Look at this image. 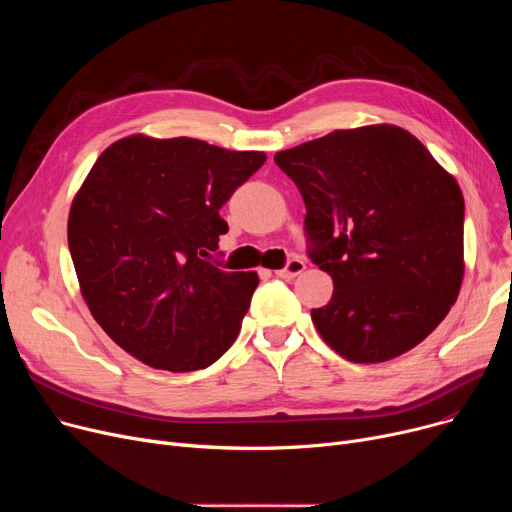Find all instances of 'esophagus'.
I'll use <instances>...</instances> for the list:
<instances>
[{"label": "esophagus", "mask_w": 512, "mask_h": 512, "mask_svg": "<svg viewBox=\"0 0 512 512\" xmlns=\"http://www.w3.org/2000/svg\"><path fill=\"white\" fill-rule=\"evenodd\" d=\"M305 267H307V265H305L303 259H290V261L286 263V267H282V270L276 272V276L282 278V280H292V278H297L299 274H303Z\"/></svg>", "instance_id": "34e87169"}]
</instances>
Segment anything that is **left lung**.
I'll use <instances>...</instances> for the list:
<instances>
[{
  "label": "left lung",
  "instance_id": "8db88e82",
  "mask_svg": "<svg viewBox=\"0 0 512 512\" xmlns=\"http://www.w3.org/2000/svg\"><path fill=\"white\" fill-rule=\"evenodd\" d=\"M297 184L309 257L332 276L328 305L311 319L353 363L411 351L454 305L465 274V201L421 141L371 124L274 155Z\"/></svg>",
  "mask_w": 512,
  "mask_h": 512
}]
</instances>
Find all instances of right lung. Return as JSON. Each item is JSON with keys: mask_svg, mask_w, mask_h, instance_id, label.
Masks as SVG:
<instances>
[{"mask_svg": "<svg viewBox=\"0 0 512 512\" xmlns=\"http://www.w3.org/2000/svg\"><path fill=\"white\" fill-rule=\"evenodd\" d=\"M265 164L261 151L132 134L107 147L72 201L68 247L91 315L134 359L205 369L236 340L255 272L209 263L222 205Z\"/></svg>", "mask_w": 512, "mask_h": 512, "instance_id": "obj_1", "label": "right lung"}]
</instances>
